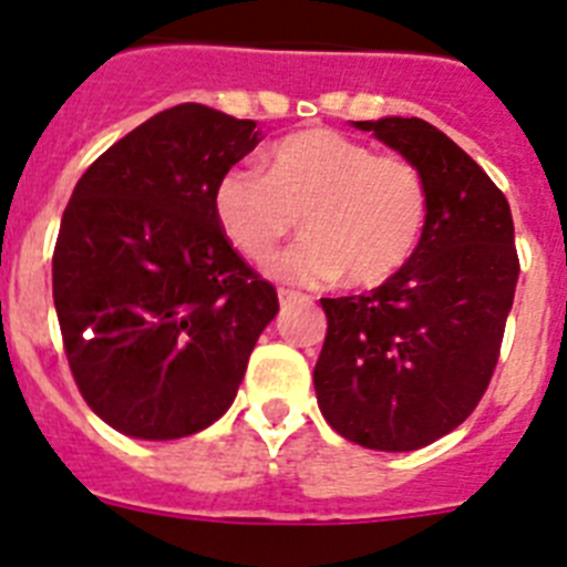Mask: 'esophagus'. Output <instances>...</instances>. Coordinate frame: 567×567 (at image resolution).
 Returning <instances> with one entry per match:
<instances>
[{"label":"esophagus","instance_id":"esophagus-1","mask_svg":"<svg viewBox=\"0 0 567 567\" xmlns=\"http://www.w3.org/2000/svg\"><path fill=\"white\" fill-rule=\"evenodd\" d=\"M278 300H280V307H284V309H287V307H298V303H309L307 295L289 292V289H280V292H278Z\"/></svg>","mask_w":567,"mask_h":567}]
</instances>
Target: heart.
I'll return each instance as SVG.
<instances>
[{"label": "heart", "mask_w": 567, "mask_h": 567, "mask_svg": "<svg viewBox=\"0 0 567 567\" xmlns=\"http://www.w3.org/2000/svg\"><path fill=\"white\" fill-rule=\"evenodd\" d=\"M264 167H229L213 207L233 247L255 264L278 252L300 213L307 235L275 264L280 280L378 287L412 260L429 218V193L412 162L374 155L338 130L309 127L278 138Z\"/></svg>", "instance_id": "b5f03b06"}]
</instances>
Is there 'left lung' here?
Returning a JSON list of instances; mask_svg holds the SVG:
<instances>
[{
    "mask_svg": "<svg viewBox=\"0 0 567 567\" xmlns=\"http://www.w3.org/2000/svg\"><path fill=\"white\" fill-rule=\"evenodd\" d=\"M420 169L429 218L412 260L383 287L320 298V414L374 452H414L454 432L499 358L519 260L511 207L465 150L423 118L352 122Z\"/></svg>",
    "mask_w": 567,
    "mask_h": 567,
    "instance_id": "obj_1",
    "label": "left lung"
}]
</instances>
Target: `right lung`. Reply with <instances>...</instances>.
I'll return each mask as SVG.
<instances>
[{
    "label": "right lung",
    "mask_w": 567,
    "mask_h": 567,
    "mask_svg": "<svg viewBox=\"0 0 567 567\" xmlns=\"http://www.w3.org/2000/svg\"><path fill=\"white\" fill-rule=\"evenodd\" d=\"M264 138L207 104L155 113L90 164L59 227L53 303L87 405L135 440L202 432L233 405L272 284L229 247L215 184Z\"/></svg>",
    "instance_id": "1"
}]
</instances>
